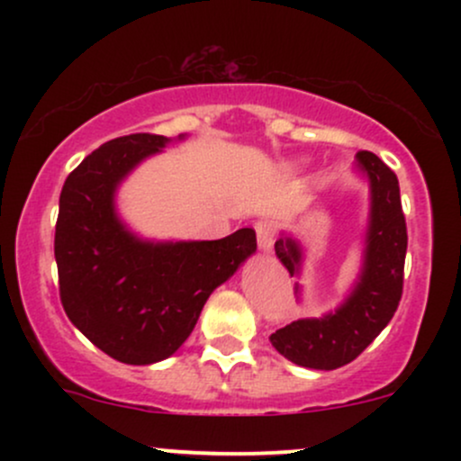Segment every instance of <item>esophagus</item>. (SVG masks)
I'll return each instance as SVG.
<instances>
[{
  "label": "esophagus",
  "instance_id": "obj_1",
  "mask_svg": "<svg viewBox=\"0 0 461 461\" xmlns=\"http://www.w3.org/2000/svg\"><path fill=\"white\" fill-rule=\"evenodd\" d=\"M256 234H258V247L264 253H271L273 242H275V221L264 219L256 225Z\"/></svg>",
  "mask_w": 461,
  "mask_h": 461
}]
</instances>
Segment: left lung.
I'll return each instance as SVG.
<instances>
[{
    "mask_svg": "<svg viewBox=\"0 0 461 461\" xmlns=\"http://www.w3.org/2000/svg\"><path fill=\"white\" fill-rule=\"evenodd\" d=\"M356 171L368 184V216L357 277L336 308L322 316L293 321L268 338L275 351L303 368L333 370L353 362L384 331L403 293L407 230L399 179L370 151L357 153ZM275 256L290 277L301 279L305 249L297 234L284 230L275 242ZM294 294L301 301L303 285L299 282Z\"/></svg>",
    "mask_w": 461,
    "mask_h": 461,
    "instance_id": "8db88e82",
    "label": "left lung"
}]
</instances>
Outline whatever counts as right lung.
Returning a JSON list of instances; mask_svg holds the SVG:
<instances>
[{"label":"right lung","instance_id":"right-lung-1","mask_svg":"<svg viewBox=\"0 0 461 461\" xmlns=\"http://www.w3.org/2000/svg\"><path fill=\"white\" fill-rule=\"evenodd\" d=\"M186 139L130 134L104 142L60 193L54 253L62 308L95 347L131 366L171 357L210 294L258 249L251 227L221 240H156L121 216V184Z\"/></svg>","mask_w":461,"mask_h":461}]
</instances>
